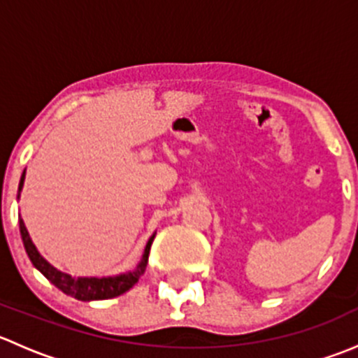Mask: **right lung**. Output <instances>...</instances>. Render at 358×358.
Instances as JSON below:
<instances>
[{
    "mask_svg": "<svg viewBox=\"0 0 358 358\" xmlns=\"http://www.w3.org/2000/svg\"><path fill=\"white\" fill-rule=\"evenodd\" d=\"M24 180H25V169L22 176H20L17 199H20ZM19 227H20V236H22L25 252H27L32 265H34L36 268H38L39 272H41L43 275L53 284V286L59 287V289L66 292L67 296H72V298L76 299H81V301H96V299L115 298V296L131 289V287L138 282L140 277L143 275V272H145L147 262H149L150 246H152V241L154 237H156V232H154L152 236H150V239L147 241L142 259H140V263L136 265L135 270H129V272L117 273V275H107V277H76V275H71V273L62 272V270L55 268L48 259L43 258L41 252L38 251V248H36L34 243H32L22 218H19Z\"/></svg>",
    "mask_w": 358,
    "mask_h": 358,
    "instance_id": "obj_1",
    "label": "right lung"
}]
</instances>
